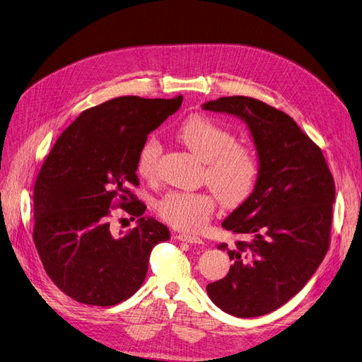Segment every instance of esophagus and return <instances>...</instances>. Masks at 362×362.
Here are the masks:
<instances>
[{
	"mask_svg": "<svg viewBox=\"0 0 362 362\" xmlns=\"http://www.w3.org/2000/svg\"><path fill=\"white\" fill-rule=\"evenodd\" d=\"M179 240L182 242H186V243H191V245H202L204 240L198 236H194V235H186V233H179L176 236Z\"/></svg>",
	"mask_w": 362,
	"mask_h": 362,
	"instance_id": "esophagus-1",
	"label": "esophagus"
}]
</instances>
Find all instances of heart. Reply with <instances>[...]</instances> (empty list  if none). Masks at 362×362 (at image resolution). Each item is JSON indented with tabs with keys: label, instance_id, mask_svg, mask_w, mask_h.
Listing matches in <instances>:
<instances>
[{
	"label": "heart",
	"instance_id": "b5f03b06",
	"mask_svg": "<svg viewBox=\"0 0 362 362\" xmlns=\"http://www.w3.org/2000/svg\"><path fill=\"white\" fill-rule=\"evenodd\" d=\"M176 138L204 163L202 180L224 206L236 208L251 197L258 179V160L252 149L236 144L233 133L208 117L194 116L177 127ZM160 156V141L149 136L138 154L141 177L156 176ZM214 206V197L206 192L171 191L158 201L157 210L176 229L197 232L210 220Z\"/></svg>",
	"mask_w": 362,
	"mask_h": 362
}]
</instances>
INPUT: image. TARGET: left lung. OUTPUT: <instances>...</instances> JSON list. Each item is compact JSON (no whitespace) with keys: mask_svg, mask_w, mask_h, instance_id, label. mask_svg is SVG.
Returning a JSON list of instances; mask_svg holds the SVG:
<instances>
[{"mask_svg":"<svg viewBox=\"0 0 362 362\" xmlns=\"http://www.w3.org/2000/svg\"><path fill=\"white\" fill-rule=\"evenodd\" d=\"M202 108L245 122L258 156L254 192L221 223L243 240L218 245L233 264L206 293L227 314L259 317L292 299L325 259L334 180L321 149L286 112L239 95Z\"/></svg>","mask_w":362,"mask_h":362,"instance_id":"left-lung-1","label":"left lung"}]
</instances>
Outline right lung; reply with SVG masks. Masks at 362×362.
Listing matches in <instances>:
<instances>
[{"instance_id":"add662e5","label":"right lung","mask_w":362,"mask_h":362,"mask_svg":"<svg viewBox=\"0 0 362 362\" xmlns=\"http://www.w3.org/2000/svg\"><path fill=\"white\" fill-rule=\"evenodd\" d=\"M182 101L119 97L88 108L44 161L33 189V242L47 274L71 299L98 307L126 300L144 283L152 248L170 239L163 223L142 216L146 206L129 186L139 185L141 146ZM116 197L139 217L126 234L109 226Z\"/></svg>"}]
</instances>
